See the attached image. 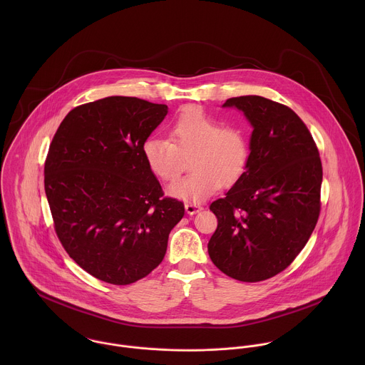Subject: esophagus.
<instances>
[{
  "mask_svg": "<svg viewBox=\"0 0 365 365\" xmlns=\"http://www.w3.org/2000/svg\"><path fill=\"white\" fill-rule=\"evenodd\" d=\"M202 209L201 205H197V204H185V210L188 215H194L197 212H200Z\"/></svg>",
  "mask_w": 365,
  "mask_h": 365,
  "instance_id": "esophagus-1",
  "label": "esophagus"
}]
</instances>
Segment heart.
<instances>
[{
    "mask_svg": "<svg viewBox=\"0 0 365 365\" xmlns=\"http://www.w3.org/2000/svg\"><path fill=\"white\" fill-rule=\"evenodd\" d=\"M168 139L149 138L142 153L149 170L161 181L174 180L182 157H190L188 175L175 180L168 194L185 201H202L222 185L232 187L246 174L250 163L247 133L223 125L198 106L185 108L168 126Z\"/></svg>",
    "mask_w": 365,
    "mask_h": 365,
    "instance_id": "b5f03b06",
    "label": "heart"
}]
</instances>
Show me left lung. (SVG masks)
I'll list each match as a JSON object with an SVG mask.
<instances>
[{
	"instance_id": "8db88e82",
	"label": "left lung",
	"mask_w": 365,
	"mask_h": 365,
	"mask_svg": "<svg viewBox=\"0 0 365 365\" xmlns=\"http://www.w3.org/2000/svg\"><path fill=\"white\" fill-rule=\"evenodd\" d=\"M253 126L243 178L210 204L217 227L212 262L227 277L259 282L284 271L308 243L320 213L322 161L304 120L259 96L226 100Z\"/></svg>"
}]
</instances>
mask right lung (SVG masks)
Segmentation results:
<instances>
[{
	"mask_svg": "<svg viewBox=\"0 0 365 365\" xmlns=\"http://www.w3.org/2000/svg\"><path fill=\"white\" fill-rule=\"evenodd\" d=\"M165 115L167 105L106 97L71 109L53 136L45 192L56 235L73 260L108 284L150 274L184 216L142 153Z\"/></svg>",
	"mask_w": 365,
	"mask_h": 365,
	"instance_id": "add662e5",
	"label": "right lung"
}]
</instances>
